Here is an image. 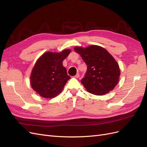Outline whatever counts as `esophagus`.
<instances>
[{
  "label": "esophagus",
  "instance_id": "esophagus-1",
  "mask_svg": "<svg viewBox=\"0 0 147 147\" xmlns=\"http://www.w3.org/2000/svg\"><path fill=\"white\" fill-rule=\"evenodd\" d=\"M79 77H80V74H79L78 73H77V74L76 75H75V76H74V77H75V78H78Z\"/></svg>",
  "mask_w": 147,
  "mask_h": 147
}]
</instances>
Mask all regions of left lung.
<instances>
[{
	"label": "left lung",
	"instance_id": "obj_1",
	"mask_svg": "<svg viewBox=\"0 0 147 147\" xmlns=\"http://www.w3.org/2000/svg\"><path fill=\"white\" fill-rule=\"evenodd\" d=\"M74 50L80 55L87 65V71L81 80L86 90L102 96L112 91L120 76L119 65L105 48L97 45L87 48L76 47Z\"/></svg>",
	"mask_w": 147,
	"mask_h": 147
}]
</instances>
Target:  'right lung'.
Returning a JSON list of instances; mask_svg holds the SVG:
<instances>
[{
	"label": "right lung",
	"mask_w": 147,
	"mask_h": 147,
	"mask_svg": "<svg viewBox=\"0 0 147 147\" xmlns=\"http://www.w3.org/2000/svg\"><path fill=\"white\" fill-rule=\"evenodd\" d=\"M70 51L67 49L61 53L47 52L38 59L31 72L30 84L40 96L51 99L63 91L70 78L63 61Z\"/></svg>",
	"instance_id": "1"
}]
</instances>
